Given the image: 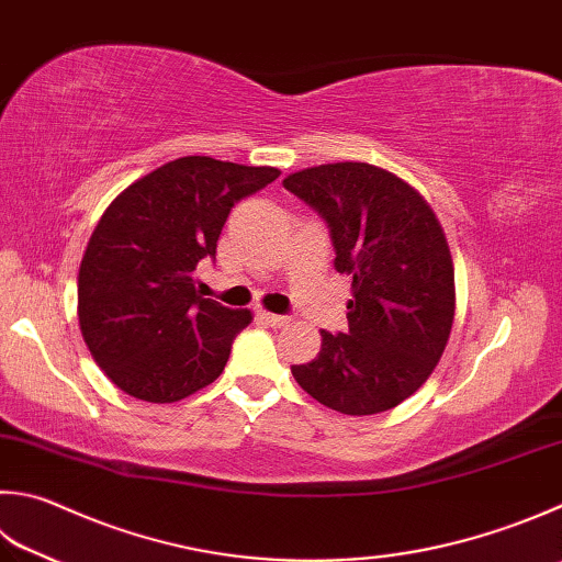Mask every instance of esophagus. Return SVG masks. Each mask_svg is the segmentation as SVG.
I'll return each mask as SVG.
<instances>
[{
  "label": "esophagus",
  "instance_id": "obj_1",
  "mask_svg": "<svg viewBox=\"0 0 562 562\" xmlns=\"http://www.w3.org/2000/svg\"><path fill=\"white\" fill-rule=\"evenodd\" d=\"M259 317L271 327H283V325L291 323L289 315H277V313H267V311H259Z\"/></svg>",
  "mask_w": 562,
  "mask_h": 562
}]
</instances>
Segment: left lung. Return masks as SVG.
<instances>
[{
    "label": "left lung",
    "mask_w": 562,
    "mask_h": 562,
    "mask_svg": "<svg viewBox=\"0 0 562 562\" xmlns=\"http://www.w3.org/2000/svg\"><path fill=\"white\" fill-rule=\"evenodd\" d=\"M283 188L330 227L335 269L352 277L347 333L321 330V352L291 372L347 416L398 406L426 384L454 317V267L440 222L416 188L372 164H323Z\"/></svg>",
    "instance_id": "8db88e82"
}]
</instances>
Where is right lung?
Wrapping results in <instances>:
<instances>
[{
	"label": "right lung",
	"instance_id": "obj_1",
	"mask_svg": "<svg viewBox=\"0 0 562 562\" xmlns=\"http://www.w3.org/2000/svg\"><path fill=\"white\" fill-rule=\"evenodd\" d=\"M281 176L183 156L146 173L104 210L78 273L80 333L124 394L173 404L222 374L232 340L251 323L195 291L229 210Z\"/></svg>",
	"mask_w": 562,
	"mask_h": 562
}]
</instances>
